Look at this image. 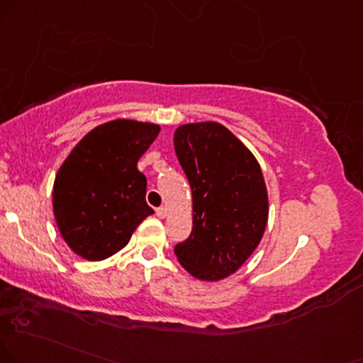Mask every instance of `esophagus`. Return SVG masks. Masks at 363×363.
Masks as SVG:
<instances>
[{"label":"esophagus","instance_id":"obj_1","mask_svg":"<svg viewBox=\"0 0 363 363\" xmlns=\"http://www.w3.org/2000/svg\"><path fill=\"white\" fill-rule=\"evenodd\" d=\"M156 216H158L160 218H164L168 216V210H167V207H158L156 208Z\"/></svg>","mask_w":363,"mask_h":363}]
</instances>
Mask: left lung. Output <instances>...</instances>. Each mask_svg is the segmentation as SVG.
Returning a JSON list of instances; mask_svg holds the SVG:
<instances>
[{
    "instance_id": "left-lung-1",
    "label": "left lung",
    "mask_w": 363,
    "mask_h": 363,
    "mask_svg": "<svg viewBox=\"0 0 363 363\" xmlns=\"http://www.w3.org/2000/svg\"><path fill=\"white\" fill-rule=\"evenodd\" d=\"M173 141L194 200V227L174 254L191 276L218 281L239 269L261 242L267 223L262 172L218 123L185 124Z\"/></svg>"
}]
</instances>
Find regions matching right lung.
Segmentation results:
<instances>
[{"mask_svg":"<svg viewBox=\"0 0 363 363\" xmlns=\"http://www.w3.org/2000/svg\"><path fill=\"white\" fill-rule=\"evenodd\" d=\"M160 126L118 119L92 129L58 169L53 213L69 247L89 261L111 257L151 216L138 169Z\"/></svg>","mask_w":363,"mask_h":363,"instance_id":"right-lung-1","label":"right lung"}]
</instances>
